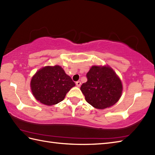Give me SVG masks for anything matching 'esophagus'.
<instances>
[{
  "mask_svg": "<svg viewBox=\"0 0 155 155\" xmlns=\"http://www.w3.org/2000/svg\"><path fill=\"white\" fill-rule=\"evenodd\" d=\"M76 86H78V87H80V86H81V81H76Z\"/></svg>",
  "mask_w": 155,
  "mask_h": 155,
  "instance_id": "34e87169",
  "label": "esophagus"
}]
</instances>
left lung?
Here are the masks:
<instances>
[{"instance_id": "obj_1", "label": "left lung", "mask_w": 155, "mask_h": 155, "mask_svg": "<svg viewBox=\"0 0 155 155\" xmlns=\"http://www.w3.org/2000/svg\"><path fill=\"white\" fill-rule=\"evenodd\" d=\"M86 76L87 81L81 85L80 90L86 102L94 108H109L120 98L122 81L109 66L93 65Z\"/></svg>"}]
</instances>
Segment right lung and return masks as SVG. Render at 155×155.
<instances>
[{
    "label": "right lung",
    "mask_w": 155,
    "mask_h": 155,
    "mask_svg": "<svg viewBox=\"0 0 155 155\" xmlns=\"http://www.w3.org/2000/svg\"><path fill=\"white\" fill-rule=\"evenodd\" d=\"M75 86L59 65L45 66L36 72L31 81V89L36 100L47 106L58 104Z\"/></svg>",
    "instance_id": "add662e5"
}]
</instances>
